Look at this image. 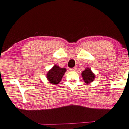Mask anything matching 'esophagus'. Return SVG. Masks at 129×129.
Instances as JSON below:
<instances>
[{"label":"esophagus","instance_id":"1","mask_svg":"<svg viewBox=\"0 0 129 129\" xmlns=\"http://www.w3.org/2000/svg\"><path fill=\"white\" fill-rule=\"evenodd\" d=\"M76 69V67H74V68H72V69H70V70H71V71H75Z\"/></svg>","mask_w":129,"mask_h":129}]
</instances>
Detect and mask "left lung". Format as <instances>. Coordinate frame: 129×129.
<instances>
[{
  "label": "left lung",
  "mask_w": 129,
  "mask_h": 129,
  "mask_svg": "<svg viewBox=\"0 0 129 129\" xmlns=\"http://www.w3.org/2000/svg\"><path fill=\"white\" fill-rule=\"evenodd\" d=\"M81 75L83 76V78L85 83L87 84H89L91 82H92L95 78L94 74L89 68H87L84 71L82 72Z\"/></svg>",
  "instance_id": "1"
}]
</instances>
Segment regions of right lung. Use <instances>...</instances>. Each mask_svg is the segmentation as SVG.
<instances>
[{
  "label": "right lung",
  "instance_id": "1",
  "mask_svg": "<svg viewBox=\"0 0 129 129\" xmlns=\"http://www.w3.org/2000/svg\"><path fill=\"white\" fill-rule=\"evenodd\" d=\"M66 72V68H60L55 65L47 73V78L49 83L53 84H58Z\"/></svg>",
  "mask_w": 129,
  "mask_h": 129
}]
</instances>
